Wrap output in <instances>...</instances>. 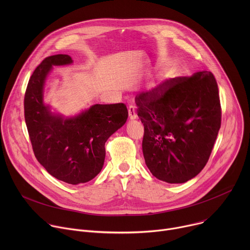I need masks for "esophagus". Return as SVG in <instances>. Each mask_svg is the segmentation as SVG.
Here are the masks:
<instances>
[{"instance_id": "esophagus-1", "label": "esophagus", "mask_w": 250, "mask_h": 250, "mask_svg": "<svg viewBox=\"0 0 250 250\" xmlns=\"http://www.w3.org/2000/svg\"><path fill=\"white\" fill-rule=\"evenodd\" d=\"M128 116L131 120H134L137 118V114H136V110H135V106L130 104L128 106Z\"/></svg>"}]
</instances>
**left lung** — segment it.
<instances>
[{
  "instance_id": "obj_1",
  "label": "left lung",
  "mask_w": 250,
  "mask_h": 250,
  "mask_svg": "<svg viewBox=\"0 0 250 250\" xmlns=\"http://www.w3.org/2000/svg\"><path fill=\"white\" fill-rule=\"evenodd\" d=\"M145 126L142 151L157 179L185 183L206 166L222 123L217 80L209 71L175 77L135 96Z\"/></svg>"
}]
</instances>
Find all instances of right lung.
I'll list each match as a JSON object with an SVG mask.
<instances>
[{"label": "right lung", "instance_id": "1", "mask_svg": "<svg viewBox=\"0 0 250 250\" xmlns=\"http://www.w3.org/2000/svg\"><path fill=\"white\" fill-rule=\"evenodd\" d=\"M67 54L46 57L33 71L24 94V120L38 161L68 184L86 183L96 177L104 161V144L127 119L123 103L94 104L75 118L54 116L42 101L43 84L52 65L70 64Z\"/></svg>", "mask_w": 250, "mask_h": 250}]
</instances>
